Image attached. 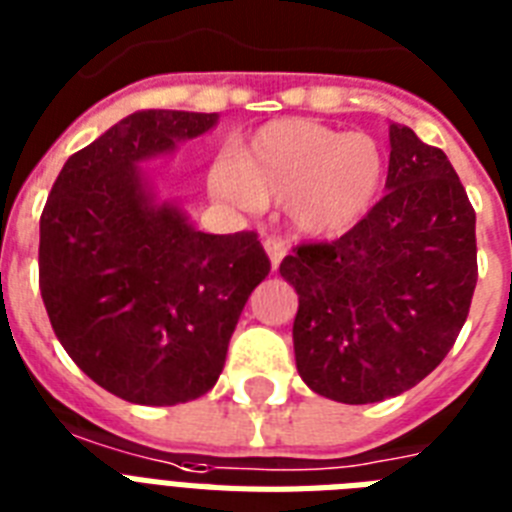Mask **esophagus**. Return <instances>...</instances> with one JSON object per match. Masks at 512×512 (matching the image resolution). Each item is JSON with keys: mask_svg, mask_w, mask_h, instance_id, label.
Wrapping results in <instances>:
<instances>
[{"mask_svg": "<svg viewBox=\"0 0 512 512\" xmlns=\"http://www.w3.org/2000/svg\"><path fill=\"white\" fill-rule=\"evenodd\" d=\"M263 247H265V252H268V257H271V268L276 271L281 260H284V255H287V247H284V241H281V239H265Z\"/></svg>", "mask_w": 512, "mask_h": 512, "instance_id": "1", "label": "esophagus"}]
</instances>
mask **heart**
<instances>
[{
  "label": "heart",
  "instance_id": "b5f03b06",
  "mask_svg": "<svg viewBox=\"0 0 512 512\" xmlns=\"http://www.w3.org/2000/svg\"><path fill=\"white\" fill-rule=\"evenodd\" d=\"M385 183V154L364 132L281 119L220 159L209 172L215 196L239 207L284 204L292 231L335 239L356 228Z\"/></svg>",
  "mask_w": 512,
  "mask_h": 512
}]
</instances>
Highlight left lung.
Masks as SVG:
<instances>
[{
    "mask_svg": "<svg viewBox=\"0 0 512 512\" xmlns=\"http://www.w3.org/2000/svg\"><path fill=\"white\" fill-rule=\"evenodd\" d=\"M388 193L332 244L279 273L297 292V372L313 393L374 404L414 388L452 350L476 289V212L441 148L390 124Z\"/></svg>",
    "mask_w": 512,
    "mask_h": 512,
    "instance_id": "1",
    "label": "left lung"
}]
</instances>
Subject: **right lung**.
I'll return each mask as SVG.
<instances>
[{
	"instance_id": "right-lung-1",
	"label": "right lung",
	"mask_w": 512,
	"mask_h": 512,
	"mask_svg": "<svg viewBox=\"0 0 512 512\" xmlns=\"http://www.w3.org/2000/svg\"><path fill=\"white\" fill-rule=\"evenodd\" d=\"M220 116L138 111L63 164L39 220V289L55 337L108 393L143 406L204 396L271 263L255 233L196 231L143 164Z\"/></svg>"
}]
</instances>
